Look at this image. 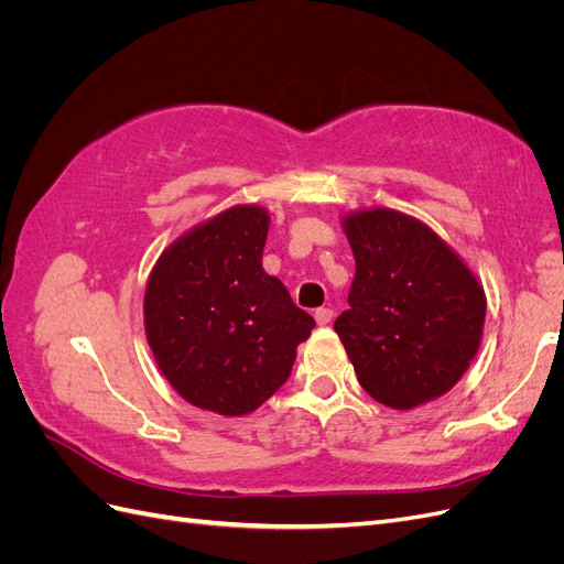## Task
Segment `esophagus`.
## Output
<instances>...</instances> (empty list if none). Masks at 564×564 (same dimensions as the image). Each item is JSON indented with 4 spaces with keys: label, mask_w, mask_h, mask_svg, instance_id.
<instances>
[{
    "label": "esophagus",
    "mask_w": 564,
    "mask_h": 564,
    "mask_svg": "<svg viewBox=\"0 0 564 564\" xmlns=\"http://www.w3.org/2000/svg\"><path fill=\"white\" fill-rule=\"evenodd\" d=\"M332 317H334L332 308H317V311H315V319H317L319 327H324V324H329Z\"/></svg>",
    "instance_id": "34e87169"
}]
</instances>
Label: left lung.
<instances>
[{
  "label": "left lung",
  "mask_w": 564,
  "mask_h": 564,
  "mask_svg": "<svg viewBox=\"0 0 564 564\" xmlns=\"http://www.w3.org/2000/svg\"><path fill=\"white\" fill-rule=\"evenodd\" d=\"M355 256L334 329L369 395L414 409L452 390L480 348L487 299L458 253L395 209L344 218Z\"/></svg>",
  "instance_id": "left-lung-1"
}]
</instances>
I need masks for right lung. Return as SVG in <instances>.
Segmentation results:
<instances>
[{"instance_id":"obj_1","label":"right lung","mask_w":564,"mask_h":564,"mask_svg":"<svg viewBox=\"0 0 564 564\" xmlns=\"http://www.w3.org/2000/svg\"><path fill=\"white\" fill-rule=\"evenodd\" d=\"M270 216L240 204L166 247L143 317L158 367L178 395L224 416L259 409L292 373L315 319L263 270Z\"/></svg>"}]
</instances>
